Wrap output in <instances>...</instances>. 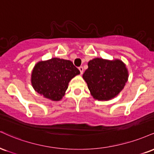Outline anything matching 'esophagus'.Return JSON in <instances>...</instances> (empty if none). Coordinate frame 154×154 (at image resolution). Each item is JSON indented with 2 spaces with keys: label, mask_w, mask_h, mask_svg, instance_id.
<instances>
[{
  "label": "esophagus",
  "mask_w": 154,
  "mask_h": 154,
  "mask_svg": "<svg viewBox=\"0 0 154 154\" xmlns=\"http://www.w3.org/2000/svg\"><path fill=\"white\" fill-rule=\"evenodd\" d=\"M79 70L80 71V74H82L83 73V71H84V69H83V66H79Z\"/></svg>",
  "instance_id": "esophagus-1"
}]
</instances>
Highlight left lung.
I'll return each mask as SVG.
<instances>
[{
  "instance_id": "obj_1",
  "label": "left lung",
  "mask_w": 154,
  "mask_h": 154,
  "mask_svg": "<svg viewBox=\"0 0 154 154\" xmlns=\"http://www.w3.org/2000/svg\"><path fill=\"white\" fill-rule=\"evenodd\" d=\"M82 77L95 99L108 100L123 90L128 73L122 61L95 58L88 62Z\"/></svg>"
}]
</instances>
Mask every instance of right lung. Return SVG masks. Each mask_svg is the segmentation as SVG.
<instances>
[{"label":"right lung","mask_w":154,"mask_h":154,"mask_svg":"<svg viewBox=\"0 0 154 154\" xmlns=\"http://www.w3.org/2000/svg\"><path fill=\"white\" fill-rule=\"evenodd\" d=\"M79 73L71 61L52 58L35 65L31 75V84L34 90L44 97L58 101L64 95L69 81Z\"/></svg>","instance_id":"right-lung-1"}]
</instances>
